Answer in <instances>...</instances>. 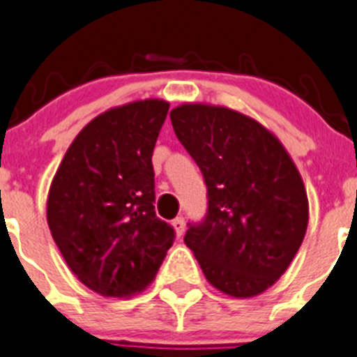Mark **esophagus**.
<instances>
[{
	"instance_id": "obj_1",
	"label": "esophagus",
	"mask_w": 357,
	"mask_h": 357,
	"mask_svg": "<svg viewBox=\"0 0 357 357\" xmlns=\"http://www.w3.org/2000/svg\"><path fill=\"white\" fill-rule=\"evenodd\" d=\"M172 225H174L176 229V234L183 236V232H185V218H183V216H178V218L172 220Z\"/></svg>"
}]
</instances>
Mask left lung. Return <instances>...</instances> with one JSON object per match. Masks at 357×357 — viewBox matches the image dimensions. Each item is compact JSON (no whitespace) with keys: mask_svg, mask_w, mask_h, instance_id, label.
Wrapping results in <instances>:
<instances>
[{"mask_svg":"<svg viewBox=\"0 0 357 357\" xmlns=\"http://www.w3.org/2000/svg\"><path fill=\"white\" fill-rule=\"evenodd\" d=\"M172 128L195 160L208 209L185 243L209 284L234 298L271 287L298 254L308 199L294 162L255 119L202 103L171 112Z\"/></svg>","mask_w":357,"mask_h":357,"instance_id":"obj_1","label":"left lung"}]
</instances>
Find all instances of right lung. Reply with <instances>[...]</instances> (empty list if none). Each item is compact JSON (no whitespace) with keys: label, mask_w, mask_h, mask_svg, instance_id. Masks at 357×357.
Listing matches in <instances>:
<instances>
[{"label":"right lung","mask_w":357,"mask_h":357,"mask_svg":"<svg viewBox=\"0 0 357 357\" xmlns=\"http://www.w3.org/2000/svg\"><path fill=\"white\" fill-rule=\"evenodd\" d=\"M163 100L111 109L81 130L49 190L47 222L66 264L86 287L126 298L148 287L174 243L155 213L153 149Z\"/></svg>","instance_id":"1"}]
</instances>
